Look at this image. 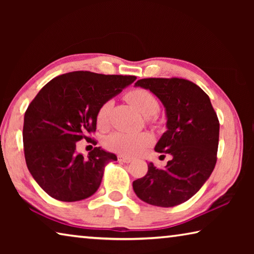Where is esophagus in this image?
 I'll return each mask as SVG.
<instances>
[{
	"label": "esophagus",
	"mask_w": 254,
	"mask_h": 254,
	"mask_svg": "<svg viewBox=\"0 0 254 254\" xmlns=\"http://www.w3.org/2000/svg\"><path fill=\"white\" fill-rule=\"evenodd\" d=\"M118 160H119L120 162L128 163V162L132 161V159H131V158H127V157H124V156H119V157H118Z\"/></svg>",
	"instance_id": "34e87169"
}]
</instances>
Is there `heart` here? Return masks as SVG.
I'll return each mask as SVG.
<instances>
[{
    "instance_id": "obj_1",
    "label": "heart",
    "mask_w": 254,
    "mask_h": 254,
    "mask_svg": "<svg viewBox=\"0 0 254 254\" xmlns=\"http://www.w3.org/2000/svg\"><path fill=\"white\" fill-rule=\"evenodd\" d=\"M128 103L141 112L145 117L154 115L159 111V102L153 94L145 89H133L127 94ZM112 103L105 102L97 112V123L100 127H105L109 121V114ZM151 136L147 133H126L115 132L106 137L105 145L111 151L118 152L127 157H134L141 153L151 143Z\"/></svg>"
}]
</instances>
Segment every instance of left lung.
Returning <instances> with one entry per match:
<instances>
[{"instance_id": "1", "label": "left lung", "mask_w": 254, "mask_h": 254, "mask_svg": "<svg viewBox=\"0 0 254 254\" xmlns=\"http://www.w3.org/2000/svg\"><path fill=\"white\" fill-rule=\"evenodd\" d=\"M135 86L149 89L166 107L168 130L154 150L173 158L163 169L150 162L147 175L133 182V190L150 205L173 207L194 196L213 173L220 122L207 94L190 80L143 78Z\"/></svg>"}]
</instances>
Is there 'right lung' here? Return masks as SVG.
<instances>
[{"instance_id": "right-lung-1", "label": "right lung", "mask_w": 254, "mask_h": 254, "mask_svg": "<svg viewBox=\"0 0 254 254\" xmlns=\"http://www.w3.org/2000/svg\"><path fill=\"white\" fill-rule=\"evenodd\" d=\"M135 76L72 71L55 77L30 103L24 114L23 148L28 169L49 196L62 201L88 198L100 187L114 153L94 148L88 158L76 153V142L96 131L100 107Z\"/></svg>"}]
</instances>
